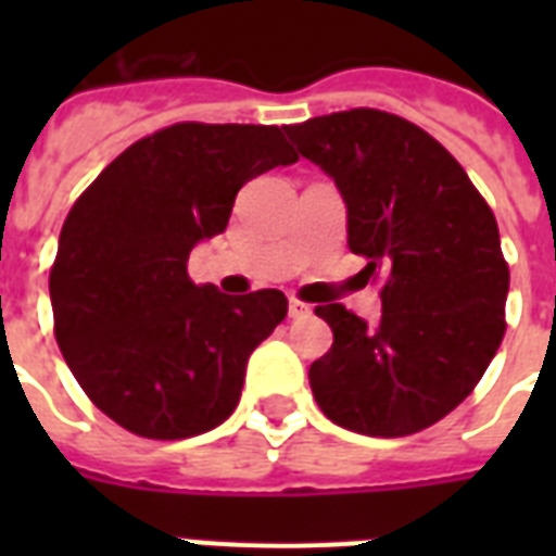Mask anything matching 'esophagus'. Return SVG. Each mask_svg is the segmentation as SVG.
I'll list each match as a JSON object with an SVG mask.
<instances>
[{
	"label": "esophagus",
	"instance_id": "34e87169",
	"mask_svg": "<svg viewBox=\"0 0 556 556\" xmlns=\"http://www.w3.org/2000/svg\"><path fill=\"white\" fill-rule=\"evenodd\" d=\"M288 314H291V317H308V314H312V305H305V303H300V300H294V296H291V300H288Z\"/></svg>",
	"mask_w": 556,
	"mask_h": 556
}]
</instances>
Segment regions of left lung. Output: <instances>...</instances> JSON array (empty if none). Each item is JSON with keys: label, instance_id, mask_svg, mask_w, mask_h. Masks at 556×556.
Wrapping results in <instances>:
<instances>
[{"label": "left lung", "instance_id": "1", "mask_svg": "<svg viewBox=\"0 0 556 556\" xmlns=\"http://www.w3.org/2000/svg\"><path fill=\"white\" fill-rule=\"evenodd\" d=\"M286 132L338 185L349 251L387 274L378 326L317 305L334 343L308 369L314 397L346 430L413 435L473 392L502 343L510 277L496 218L462 164L404 117L352 109Z\"/></svg>", "mask_w": 556, "mask_h": 556}]
</instances>
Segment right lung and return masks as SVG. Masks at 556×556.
I'll return each instance as SVG.
<instances>
[{"instance_id":"right-lung-1","label":"right lung","mask_w":556,"mask_h":556,"mask_svg":"<svg viewBox=\"0 0 556 556\" xmlns=\"http://www.w3.org/2000/svg\"><path fill=\"white\" fill-rule=\"evenodd\" d=\"M294 161L277 126L176 124L77 199L48 279L54 334L83 392L124 430L190 439L236 409L248 357L288 300L195 286L187 260L225 230L244 181Z\"/></svg>"}]
</instances>
